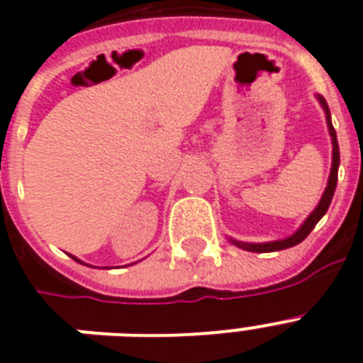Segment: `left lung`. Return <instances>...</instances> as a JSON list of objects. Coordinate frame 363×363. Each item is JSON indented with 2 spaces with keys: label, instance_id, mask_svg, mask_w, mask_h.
<instances>
[{
  "label": "left lung",
  "instance_id": "left-lung-1",
  "mask_svg": "<svg viewBox=\"0 0 363 363\" xmlns=\"http://www.w3.org/2000/svg\"><path fill=\"white\" fill-rule=\"evenodd\" d=\"M320 104H323L324 112H326V121H328V129L330 136H332V146H333V159H332V172H330L328 185H326V191H324L323 199L318 202V206L313 210V213L306 219V223L301 225L300 230H296V234L285 238V240H277V242H268V243H245V242H236V240H230L234 245H238L240 249H245V251H251V253H269V251H281V249H289L292 245H298L300 242H303L309 232L315 228L323 216L328 211L330 202L333 199V193H335V185H337V168H339V144H337V136H335V129L332 125V118H330V108L324 97H318Z\"/></svg>",
  "mask_w": 363,
  "mask_h": 363
}]
</instances>
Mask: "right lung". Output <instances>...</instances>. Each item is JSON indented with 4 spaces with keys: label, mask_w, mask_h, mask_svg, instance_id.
<instances>
[{
    "label": "right lung",
    "mask_w": 363,
    "mask_h": 363,
    "mask_svg": "<svg viewBox=\"0 0 363 363\" xmlns=\"http://www.w3.org/2000/svg\"><path fill=\"white\" fill-rule=\"evenodd\" d=\"M72 259H74V257H72ZM74 260H78V259H74ZM78 262H80V260H78Z\"/></svg>",
    "instance_id": "right-lung-1"
}]
</instances>
